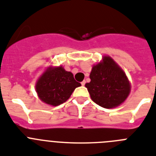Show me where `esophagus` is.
<instances>
[{"instance_id": "1", "label": "esophagus", "mask_w": 156, "mask_h": 156, "mask_svg": "<svg viewBox=\"0 0 156 156\" xmlns=\"http://www.w3.org/2000/svg\"><path fill=\"white\" fill-rule=\"evenodd\" d=\"M81 84H82V86H85V84H86V81H82V82H81Z\"/></svg>"}]
</instances>
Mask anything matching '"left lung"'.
<instances>
[{
  "label": "left lung",
  "instance_id": "left-lung-1",
  "mask_svg": "<svg viewBox=\"0 0 156 156\" xmlns=\"http://www.w3.org/2000/svg\"><path fill=\"white\" fill-rule=\"evenodd\" d=\"M90 78L91 81L86 87L91 99L103 108L118 106L129 96L130 85L126 75L108 56H105L102 62L93 66Z\"/></svg>",
  "mask_w": 156,
  "mask_h": 156
}]
</instances>
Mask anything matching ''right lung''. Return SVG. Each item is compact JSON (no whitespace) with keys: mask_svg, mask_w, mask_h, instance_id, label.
I'll return each mask as SVG.
<instances>
[{"mask_svg":"<svg viewBox=\"0 0 156 156\" xmlns=\"http://www.w3.org/2000/svg\"><path fill=\"white\" fill-rule=\"evenodd\" d=\"M80 86L71 72L58 66L47 70L38 80L36 89L42 101L57 106L66 101L75 88Z\"/></svg>","mask_w":156,"mask_h":156,"instance_id":"obj_1","label":"right lung"}]
</instances>
